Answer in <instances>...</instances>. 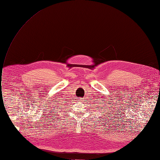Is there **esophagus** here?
Wrapping results in <instances>:
<instances>
[{
	"mask_svg": "<svg viewBox=\"0 0 160 160\" xmlns=\"http://www.w3.org/2000/svg\"><path fill=\"white\" fill-rule=\"evenodd\" d=\"M78 100H79V101H80V102H83V101H84V99H82V98H79V99H78Z\"/></svg>",
	"mask_w": 160,
	"mask_h": 160,
	"instance_id": "34e87169",
	"label": "esophagus"
}]
</instances>
